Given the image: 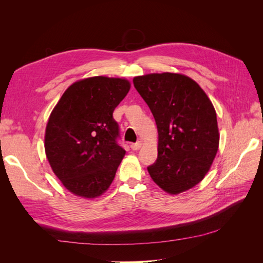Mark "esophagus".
Masks as SVG:
<instances>
[{
	"label": "esophagus",
	"instance_id": "34e87169",
	"mask_svg": "<svg viewBox=\"0 0 263 263\" xmlns=\"http://www.w3.org/2000/svg\"><path fill=\"white\" fill-rule=\"evenodd\" d=\"M140 147H141V141H137V142H135V144L130 145V148L133 150H138Z\"/></svg>",
	"mask_w": 263,
	"mask_h": 263
}]
</instances>
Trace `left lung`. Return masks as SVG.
I'll list each match as a JSON object with an SVG mask.
<instances>
[{
  "label": "left lung",
  "instance_id": "8db88e82",
  "mask_svg": "<svg viewBox=\"0 0 263 263\" xmlns=\"http://www.w3.org/2000/svg\"><path fill=\"white\" fill-rule=\"evenodd\" d=\"M133 82L158 128V157L147 168L151 179L170 194L195 186L218 150L212 102L200 85L183 74L151 73L134 78Z\"/></svg>",
  "mask_w": 263,
  "mask_h": 263
}]
</instances>
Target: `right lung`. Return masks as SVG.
Wrapping results in <instances>:
<instances>
[{
  "instance_id": "right-lung-1",
  "label": "right lung",
  "mask_w": 263,
  "mask_h": 263,
  "mask_svg": "<svg viewBox=\"0 0 263 263\" xmlns=\"http://www.w3.org/2000/svg\"><path fill=\"white\" fill-rule=\"evenodd\" d=\"M130 89L125 79L93 77L70 85L50 114L45 151L71 193L94 198L109 187L125 149L118 145L115 107Z\"/></svg>"
}]
</instances>
